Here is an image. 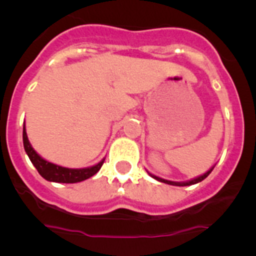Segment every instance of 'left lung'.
Masks as SVG:
<instances>
[{
    "label": "left lung",
    "mask_w": 256,
    "mask_h": 256,
    "mask_svg": "<svg viewBox=\"0 0 256 256\" xmlns=\"http://www.w3.org/2000/svg\"><path fill=\"white\" fill-rule=\"evenodd\" d=\"M212 169H210V170H208L206 173L202 174V176H200V177L195 178V180H188V182H182V183H180V182H172V180H162V178L156 177V176H154V174H150V176H151V177H152V178H155V180H160V182L168 183V184H173V186H191V184H195V183H198V182H201V180H204L205 178H206L208 176H209V174L212 173Z\"/></svg>",
    "instance_id": "obj_1"
}]
</instances>
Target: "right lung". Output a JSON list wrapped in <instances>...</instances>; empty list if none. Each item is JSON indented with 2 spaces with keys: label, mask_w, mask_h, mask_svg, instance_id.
<instances>
[{
  "label": "right lung",
  "mask_w": 256,
  "mask_h": 256,
  "mask_svg": "<svg viewBox=\"0 0 256 256\" xmlns=\"http://www.w3.org/2000/svg\"><path fill=\"white\" fill-rule=\"evenodd\" d=\"M22 144H24V148H26V152L28 154L29 159L33 162V165L36 166V169L38 170V173L44 178V180H50V182H58V183H76L82 182V180H88L91 178L92 176L100 170L101 166L104 164V160L100 162L94 166L86 169H69V168H62V166H58V165L52 164V162H46L44 159H42L34 150L30 146L28 141V137H26V126L22 128Z\"/></svg>",
  "instance_id": "obj_1"
}]
</instances>
